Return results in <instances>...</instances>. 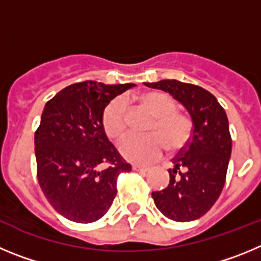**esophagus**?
I'll use <instances>...</instances> for the list:
<instances>
[{
  "mask_svg": "<svg viewBox=\"0 0 261 261\" xmlns=\"http://www.w3.org/2000/svg\"><path fill=\"white\" fill-rule=\"evenodd\" d=\"M133 169L136 171H140V173H147V171L151 170V168H149V166H140V165L133 166Z\"/></svg>",
  "mask_w": 261,
  "mask_h": 261,
  "instance_id": "1",
  "label": "esophagus"
}]
</instances>
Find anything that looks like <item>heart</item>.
<instances>
[{
    "mask_svg": "<svg viewBox=\"0 0 261 261\" xmlns=\"http://www.w3.org/2000/svg\"><path fill=\"white\" fill-rule=\"evenodd\" d=\"M145 108L154 116L149 134L144 136L127 135L119 142L118 151L127 161L148 164L159 159L164 148L178 151L189 142L192 125L189 117L175 112L174 100L163 92H149L140 97ZM102 128L108 138L119 139L126 130V102L114 98L102 112Z\"/></svg>",
    "mask_w": 261,
    "mask_h": 261,
    "instance_id": "1",
    "label": "heart"
}]
</instances>
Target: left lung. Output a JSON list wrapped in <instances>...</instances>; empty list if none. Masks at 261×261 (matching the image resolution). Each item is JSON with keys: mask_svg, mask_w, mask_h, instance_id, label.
Returning a JSON list of instances; mask_svg holds the SVG:
<instances>
[{"mask_svg": "<svg viewBox=\"0 0 261 261\" xmlns=\"http://www.w3.org/2000/svg\"><path fill=\"white\" fill-rule=\"evenodd\" d=\"M145 86L173 96L191 118V138L168 170L170 182L152 198L165 217L194 221L212 208L224 189L231 154L226 113L212 93L195 84L166 79Z\"/></svg>", "mask_w": 261, "mask_h": 261, "instance_id": "8db88e82", "label": "left lung"}]
</instances>
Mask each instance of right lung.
I'll use <instances>...</instances> for the list:
<instances>
[{
    "mask_svg": "<svg viewBox=\"0 0 261 261\" xmlns=\"http://www.w3.org/2000/svg\"><path fill=\"white\" fill-rule=\"evenodd\" d=\"M135 84L86 81L63 88L45 104L35 133L37 179L60 215L79 224L101 218L117 195V177L131 165L108 139L102 112ZM108 163V168L99 165Z\"/></svg>",
    "mask_w": 261,
    "mask_h": 261,
    "instance_id": "right-lung-1",
    "label": "right lung"
}]
</instances>
